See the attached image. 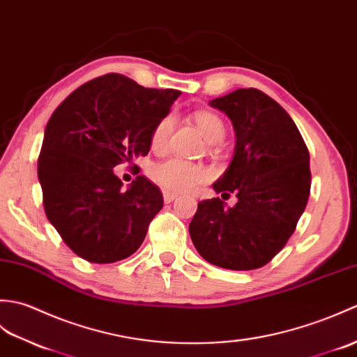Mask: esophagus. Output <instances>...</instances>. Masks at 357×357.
I'll return each instance as SVG.
<instances>
[{
    "mask_svg": "<svg viewBox=\"0 0 357 357\" xmlns=\"http://www.w3.org/2000/svg\"><path fill=\"white\" fill-rule=\"evenodd\" d=\"M176 199H177V194L169 192V191H163V202L165 203H172Z\"/></svg>",
    "mask_w": 357,
    "mask_h": 357,
    "instance_id": "esophagus-1",
    "label": "esophagus"
}]
</instances>
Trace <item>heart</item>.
Instances as JSON below:
<instances>
[{"instance_id":"1","label":"heart","mask_w":357,"mask_h":357,"mask_svg":"<svg viewBox=\"0 0 357 357\" xmlns=\"http://www.w3.org/2000/svg\"><path fill=\"white\" fill-rule=\"evenodd\" d=\"M195 122L202 136L209 144H218L225 137V123L213 113H199L195 116ZM174 126V117L165 116L162 121L154 126L151 134V146L155 151H163L168 145ZM151 178L165 191L169 192H188L197 185L204 183L209 178V171L202 165L180 160V158H166L157 163L151 169Z\"/></svg>"}]
</instances>
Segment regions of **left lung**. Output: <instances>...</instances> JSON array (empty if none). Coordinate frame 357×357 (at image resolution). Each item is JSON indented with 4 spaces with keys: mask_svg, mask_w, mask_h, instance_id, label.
Segmentation results:
<instances>
[{
    "mask_svg": "<svg viewBox=\"0 0 357 357\" xmlns=\"http://www.w3.org/2000/svg\"><path fill=\"white\" fill-rule=\"evenodd\" d=\"M209 104L231 119L236 137L232 162L212 186L238 202H200L189 234L208 263L253 271L295 232L310 194V154L286 109L263 91L238 89Z\"/></svg>",
    "mask_w": 357,
    "mask_h": 357,
    "instance_id": "8db88e82",
    "label": "left lung"
}]
</instances>
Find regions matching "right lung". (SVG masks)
<instances>
[{
    "label": "right lung",
    "instance_id": "1",
    "mask_svg": "<svg viewBox=\"0 0 357 357\" xmlns=\"http://www.w3.org/2000/svg\"><path fill=\"white\" fill-rule=\"evenodd\" d=\"M180 94L109 73L85 82L54 109L38 178L47 218L77 257L116 263L144 243L163 208L160 189L144 176L123 189L113 168L149 153L154 126Z\"/></svg>",
    "mask_w": 357,
    "mask_h": 357
}]
</instances>
